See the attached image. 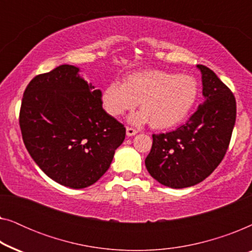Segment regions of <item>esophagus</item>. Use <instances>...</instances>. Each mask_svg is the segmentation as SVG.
Here are the masks:
<instances>
[{"mask_svg": "<svg viewBox=\"0 0 252 252\" xmlns=\"http://www.w3.org/2000/svg\"><path fill=\"white\" fill-rule=\"evenodd\" d=\"M137 133V130L133 127H126V135L127 136H134Z\"/></svg>", "mask_w": 252, "mask_h": 252, "instance_id": "34e87169", "label": "esophagus"}]
</instances>
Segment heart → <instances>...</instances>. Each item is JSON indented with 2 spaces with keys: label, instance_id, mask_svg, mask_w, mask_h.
Listing matches in <instances>:
<instances>
[{
  "label": "heart",
  "instance_id": "obj_1",
  "mask_svg": "<svg viewBox=\"0 0 252 252\" xmlns=\"http://www.w3.org/2000/svg\"><path fill=\"white\" fill-rule=\"evenodd\" d=\"M198 82L189 74L147 70L127 75L124 84L112 81L102 94L103 108L112 117H120L140 103L142 112L130 122H150L157 129H167L184 122L198 98Z\"/></svg>",
  "mask_w": 252,
  "mask_h": 252
}]
</instances>
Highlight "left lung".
<instances>
[{
  "label": "left lung",
  "instance_id": "obj_1",
  "mask_svg": "<svg viewBox=\"0 0 252 252\" xmlns=\"http://www.w3.org/2000/svg\"><path fill=\"white\" fill-rule=\"evenodd\" d=\"M197 68L202 73L204 103L185 125L154 134L146 158L151 177L166 187H190L208 178L226 155L235 125L233 93L209 67L197 65Z\"/></svg>",
  "mask_w": 252,
  "mask_h": 252
}]
</instances>
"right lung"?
<instances>
[{
    "mask_svg": "<svg viewBox=\"0 0 252 252\" xmlns=\"http://www.w3.org/2000/svg\"><path fill=\"white\" fill-rule=\"evenodd\" d=\"M60 65L34 77L24 92L19 126L27 151L50 179L73 189L108 171L125 140L123 124L102 108V92Z\"/></svg>",
    "mask_w": 252,
    "mask_h": 252,
    "instance_id": "obj_1",
    "label": "right lung"
}]
</instances>
